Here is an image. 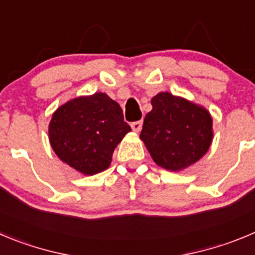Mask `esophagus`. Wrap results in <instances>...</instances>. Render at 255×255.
Here are the masks:
<instances>
[{"label":"esophagus","instance_id":"1","mask_svg":"<svg viewBox=\"0 0 255 255\" xmlns=\"http://www.w3.org/2000/svg\"><path fill=\"white\" fill-rule=\"evenodd\" d=\"M141 126H143V121H134V123H131V129L135 132H139L141 130Z\"/></svg>","mask_w":255,"mask_h":255}]
</instances>
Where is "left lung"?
Masks as SVG:
<instances>
[{"label":"left lung","mask_w":255,"mask_h":255,"mask_svg":"<svg viewBox=\"0 0 255 255\" xmlns=\"http://www.w3.org/2000/svg\"><path fill=\"white\" fill-rule=\"evenodd\" d=\"M151 106L140 139L156 164L178 172L207 153L214 132L212 118L205 107L169 92L154 96Z\"/></svg>","instance_id":"1"}]
</instances>
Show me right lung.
Returning a JSON list of instances; mask_svg holds the SVG:
<instances>
[{"label":"right lung","instance_id":"1","mask_svg":"<svg viewBox=\"0 0 255 255\" xmlns=\"http://www.w3.org/2000/svg\"><path fill=\"white\" fill-rule=\"evenodd\" d=\"M129 131L120 105L96 92L58 107L49 124V141L62 162L92 176L110 167L114 150Z\"/></svg>","mask_w":255,"mask_h":255}]
</instances>
